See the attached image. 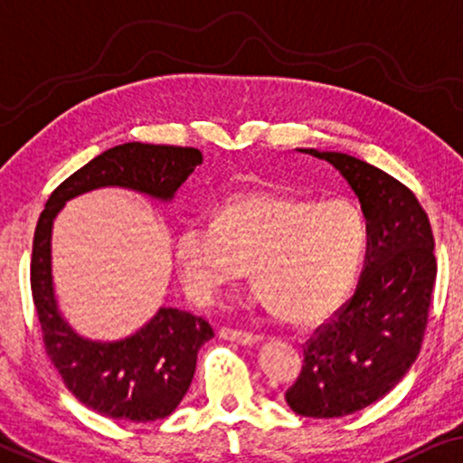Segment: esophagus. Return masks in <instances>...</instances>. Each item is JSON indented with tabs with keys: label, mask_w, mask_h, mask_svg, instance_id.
Returning a JSON list of instances; mask_svg holds the SVG:
<instances>
[{
	"label": "esophagus",
	"mask_w": 463,
	"mask_h": 463,
	"mask_svg": "<svg viewBox=\"0 0 463 463\" xmlns=\"http://www.w3.org/2000/svg\"><path fill=\"white\" fill-rule=\"evenodd\" d=\"M218 335L222 337L226 342H234V344H241V346H253V344H258L262 337L260 335H253V334H247V331H237V329H226L222 327L218 331Z\"/></svg>",
	"instance_id": "34e87169"
}]
</instances>
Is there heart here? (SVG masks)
<instances>
[{
    "label": "heart",
    "instance_id": "1",
    "mask_svg": "<svg viewBox=\"0 0 463 463\" xmlns=\"http://www.w3.org/2000/svg\"><path fill=\"white\" fill-rule=\"evenodd\" d=\"M367 226L348 201H317L283 193L234 194L213 222H186L174 237L184 288L212 299L245 275L258 283L253 304L288 323L329 317L359 275Z\"/></svg>",
    "mask_w": 463,
    "mask_h": 463
}]
</instances>
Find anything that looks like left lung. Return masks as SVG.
I'll use <instances>...</instances> for the list:
<instances>
[{
    "label": "left lung",
    "mask_w": 463,
    "mask_h": 463,
    "mask_svg": "<svg viewBox=\"0 0 463 463\" xmlns=\"http://www.w3.org/2000/svg\"><path fill=\"white\" fill-rule=\"evenodd\" d=\"M334 165L359 199L367 250L354 296L306 344L285 401L304 418H344L373 405L415 363L436 279L434 239L415 194L340 151L296 148Z\"/></svg>",
    "instance_id": "left-lung-1"
}]
</instances>
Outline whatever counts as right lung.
Here are the masks:
<instances>
[{
  "mask_svg": "<svg viewBox=\"0 0 463 463\" xmlns=\"http://www.w3.org/2000/svg\"><path fill=\"white\" fill-rule=\"evenodd\" d=\"M201 164L203 155L197 148L126 142L69 175L50 194L39 216L31 289L45 353L75 399L104 418L146 424L174 413L191 388L199 348L212 340L213 331L201 317L159 306L142 327L126 337L92 340L77 334L56 298L52 272L54 220L71 199L99 188H126L169 205Z\"/></svg>",
  "mask_w": 463,
  "mask_h": 463,
  "instance_id": "obj_1",
  "label": "right lung"
}]
</instances>
